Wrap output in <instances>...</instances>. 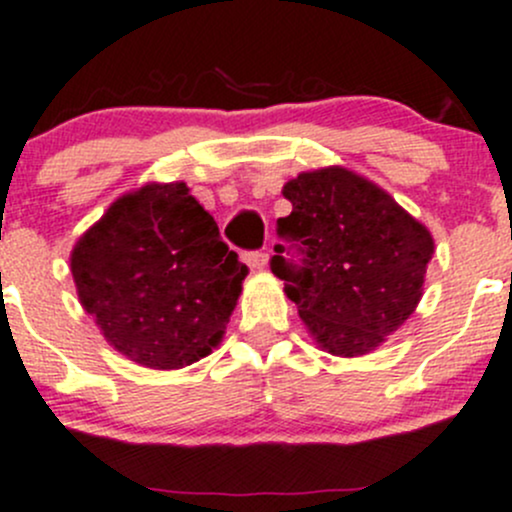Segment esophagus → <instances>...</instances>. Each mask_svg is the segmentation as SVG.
Wrapping results in <instances>:
<instances>
[{
	"label": "esophagus",
	"mask_w": 512,
	"mask_h": 512,
	"mask_svg": "<svg viewBox=\"0 0 512 512\" xmlns=\"http://www.w3.org/2000/svg\"><path fill=\"white\" fill-rule=\"evenodd\" d=\"M245 262L252 270H265L270 265V255L267 252H245Z\"/></svg>",
	"instance_id": "1"
}]
</instances>
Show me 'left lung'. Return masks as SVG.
I'll use <instances>...</instances> for the list:
<instances>
[{"label": "left lung", "instance_id": "1", "mask_svg": "<svg viewBox=\"0 0 512 512\" xmlns=\"http://www.w3.org/2000/svg\"><path fill=\"white\" fill-rule=\"evenodd\" d=\"M282 195L277 232L302 245V267L277 245L272 272L322 352L364 356L416 312L436 245L426 225L381 185L344 165L304 170Z\"/></svg>", "mask_w": 512, "mask_h": 512}]
</instances>
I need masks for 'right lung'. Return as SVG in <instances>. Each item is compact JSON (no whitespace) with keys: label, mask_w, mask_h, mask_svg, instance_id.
Returning a JSON list of instances; mask_svg holds the SVG:
<instances>
[{"label":"right lung","mask_w":512,"mask_h":512,"mask_svg":"<svg viewBox=\"0 0 512 512\" xmlns=\"http://www.w3.org/2000/svg\"><path fill=\"white\" fill-rule=\"evenodd\" d=\"M76 294L103 339L146 369L213 354L247 265L183 180L146 183L108 205L71 250Z\"/></svg>","instance_id":"add662e5"}]
</instances>
